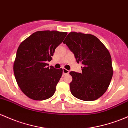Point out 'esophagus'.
I'll list each match as a JSON object with an SVG mask.
<instances>
[{
	"label": "esophagus",
	"mask_w": 128,
	"mask_h": 128,
	"mask_svg": "<svg viewBox=\"0 0 128 128\" xmlns=\"http://www.w3.org/2000/svg\"><path fill=\"white\" fill-rule=\"evenodd\" d=\"M62 74L63 75H66V74H69V71L68 70L66 69V68H62Z\"/></svg>",
	"instance_id": "1"
}]
</instances>
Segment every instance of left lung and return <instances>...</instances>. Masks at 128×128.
<instances>
[{
	"label": "left lung",
	"instance_id": "left-lung-1",
	"mask_svg": "<svg viewBox=\"0 0 128 128\" xmlns=\"http://www.w3.org/2000/svg\"><path fill=\"white\" fill-rule=\"evenodd\" d=\"M63 43L72 52L82 73L70 72L72 94L84 101H94L107 90L113 75L110 54L104 45L90 34L70 32Z\"/></svg>",
	"mask_w": 128,
	"mask_h": 128
}]
</instances>
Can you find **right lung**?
Segmentation results:
<instances>
[{"label":"right lung","instance_id":"obj_1","mask_svg":"<svg viewBox=\"0 0 128 128\" xmlns=\"http://www.w3.org/2000/svg\"><path fill=\"white\" fill-rule=\"evenodd\" d=\"M67 34L55 30L39 31L19 46L14 62V74L20 90L28 97L44 100L54 94L62 69L47 67L46 62L52 60L54 50Z\"/></svg>","mask_w":128,"mask_h":128}]
</instances>
